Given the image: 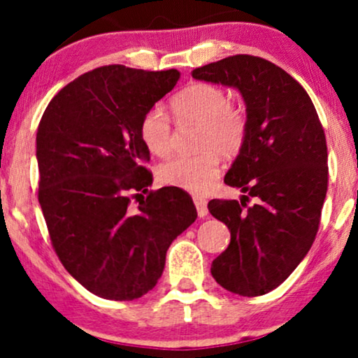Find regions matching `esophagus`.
<instances>
[{
    "label": "esophagus",
    "mask_w": 358,
    "mask_h": 358,
    "mask_svg": "<svg viewBox=\"0 0 358 358\" xmlns=\"http://www.w3.org/2000/svg\"><path fill=\"white\" fill-rule=\"evenodd\" d=\"M194 204H196L197 215H199V217H206V215L209 214V210H207V201L206 199H202V197H194Z\"/></svg>",
    "instance_id": "1"
}]
</instances>
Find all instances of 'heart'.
Wrapping results in <instances>:
<instances>
[{
	"label": "heart",
	"instance_id": "obj_1",
	"mask_svg": "<svg viewBox=\"0 0 358 358\" xmlns=\"http://www.w3.org/2000/svg\"><path fill=\"white\" fill-rule=\"evenodd\" d=\"M172 109L180 124H199L197 145L206 151L174 157L159 166V182L189 192H206L220 172V152L234 156L244 143V113L229 104V96L222 87L209 83H197L180 91L172 99ZM139 136L152 156L166 157L171 152L172 127L161 106H152L144 114Z\"/></svg>",
	"mask_w": 358,
	"mask_h": 358
}]
</instances>
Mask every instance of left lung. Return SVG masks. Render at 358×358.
<instances>
[{
    "label": "left lung",
    "mask_w": 358,
    "mask_h": 358,
    "mask_svg": "<svg viewBox=\"0 0 358 358\" xmlns=\"http://www.w3.org/2000/svg\"><path fill=\"white\" fill-rule=\"evenodd\" d=\"M192 78L234 87L245 103L244 143L224 178L241 189V202L207 206L231 231L210 273L229 292L257 297L279 287L314 244L329 180L324 129L307 91L262 57L229 56ZM249 196L256 202L245 208Z\"/></svg>",
    "instance_id": "8db88e82"
}]
</instances>
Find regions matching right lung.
Instances as JSON below:
<instances>
[{
	"label": "right lung",
	"instance_id": "add662e5",
	"mask_svg": "<svg viewBox=\"0 0 358 358\" xmlns=\"http://www.w3.org/2000/svg\"><path fill=\"white\" fill-rule=\"evenodd\" d=\"M178 69L103 66L64 86L36 132L38 199L57 257L83 287L134 301L161 279L172 241L197 219L179 187L149 192L141 119L179 81Z\"/></svg>",
	"mask_w": 358,
	"mask_h": 358
}]
</instances>
